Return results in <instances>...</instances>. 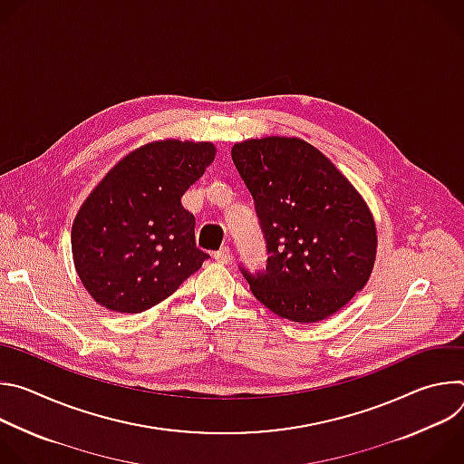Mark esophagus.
<instances>
[{"label": "esophagus", "mask_w": 464, "mask_h": 464, "mask_svg": "<svg viewBox=\"0 0 464 464\" xmlns=\"http://www.w3.org/2000/svg\"><path fill=\"white\" fill-rule=\"evenodd\" d=\"M231 255H233V253H231V247H229V246H222V247H220L213 256H215V260H217V262H220V264H227V262L231 260Z\"/></svg>", "instance_id": "1"}]
</instances>
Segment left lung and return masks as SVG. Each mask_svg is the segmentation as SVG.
<instances>
[{
  "instance_id": "obj_1",
  "label": "left lung",
  "mask_w": 464,
  "mask_h": 464,
  "mask_svg": "<svg viewBox=\"0 0 464 464\" xmlns=\"http://www.w3.org/2000/svg\"><path fill=\"white\" fill-rule=\"evenodd\" d=\"M231 158L270 255L266 270L240 266L253 295L295 323L336 314L365 286L376 258V226L360 192L297 138L247 140Z\"/></svg>"
}]
</instances>
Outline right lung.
Returning a JSON list of instances; mask_svg holds the SVG:
<instances>
[{
    "instance_id": "obj_1",
    "label": "right lung",
    "mask_w": 464,
    "mask_h": 464,
    "mask_svg": "<svg viewBox=\"0 0 464 464\" xmlns=\"http://www.w3.org/2000/svg\"><path fill=\"white\" fill-rule=\"evenodd\" d=\"M217 154L211 143L165 140L122 158L92 190L72 227L77 274L111 312L140 314L202 268L194 215L181 206Z\"/></svg>"
}]
</instances>
